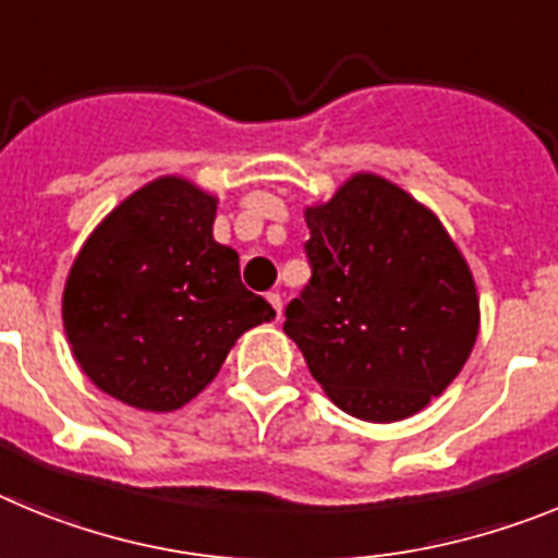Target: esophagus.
<instances>
[{"label": "esophagus", "mask_w": 558, "mask_h": 558, "mask_svg": "<svg viewBox=\"0 0 558 558\" xmlns=\"http://www.w3.org/2000/svg\"><path fill=\"white\" fill-rule=\"evenodd\" d=\"M266 300H269V306L275 308V314H278L280 319V314H283V298H280V292H269L266 294Z\"/></svg>", "instance_id": "esophagus-1"}]
</instances>
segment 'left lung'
I'll use <instances>...</instances> for the list:
<instances>
[{"mask_svg": "<svg viewBox=\"0 0 558 558\" xmlns=\"http://www.w3.org/2000/svg\"><path fill=\"white\" fill-rule=\"evenodd\" d=\"M312 280L286 306V337L328 399L353 418L421 413L463 371L481 298L463 252L418 198L353 173L306 207Z\"/></svg>", "mask_w": 558, "mask_h": 558, "instance_id": "8db88e82", "label": "left lung"}]
</instances>
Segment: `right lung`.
Returning <instances> with one entry per match:
<instances>
[{"instance_id": "right-lung-1", "label": "right lung", "mask_w": 558, "mask_h": 558, "mask_svg": "<svg viewBox=\"0 0 558 558\" xmlns=\"http://www.w3.org/2000/svg\"><path fill=\"white\" fill-rule=\"evenodd\" d=\"M219 198L159 177L92 230L66 275L61 317L92 385L148 413L196 399L235 339L275 319L241 283L239 252L213 239Z\"/></svg>"}]
</instances>
